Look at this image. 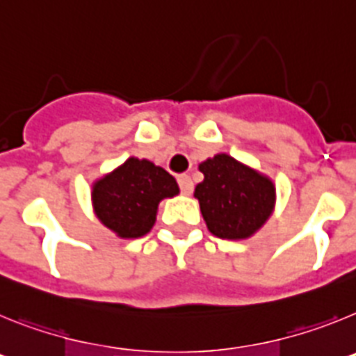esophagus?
<instances>
[{
	"instance_id": "obj_1",
	"label": "esophagus",
	"mask_w": 356,
	"mask_h": 356,
	"mask_svg": "<svg viewBox=\"0 0 356 356\" xmlns=\"http://www.w3.org/2000/svg\"><path fill=\"white\" fill-rule=\"evenodd\" d=\"M178 185H180V191L181 194L188 196V194H193L194 191V184H193V178L188 175H180L178 176Z\"/></svg>"
}]
</instances>
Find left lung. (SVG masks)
I'll use <instances>...</instances> for the list:
<instances>
[{
	"mask_svg": "<svg viewBox=\"0 0 356 356\" xmlns=\"http://www.w3.org/2000/svg\"><path fill=\"white\" fill-rule=\"evenodd\" d=\"M205 180L196 185L201 213L216 237L248 238L269 219L275 185L260 172L228 155H216L200 165Z\"/></svg>",
	"mask_w": 356,
	"mask_h": 356,
	"instance_id": "1",
	"label": "left lung"
}]
</instances>
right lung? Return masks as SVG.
<instances>
[{"label": "right lung", "instance_id": "add662e5", "mask_svg": "<svg viewBox=\"0 0 356 356\" xmlns=\"http://www.w3.org/2000/svg\"><path fill=\"white\" fill-rule=\"evenodd\" d=\"M178 193V184L165 169L149 160L128 159L94 184V212L119 237H143L155 225L160 201Z\"/></svg>", "mask_w": 356, "mask_h": 356}]
</instances>
